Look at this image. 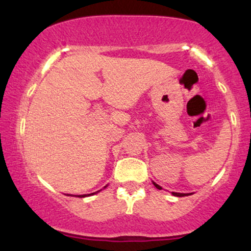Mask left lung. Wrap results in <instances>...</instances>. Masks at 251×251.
Returning a JSON list of instances; mask_svg holds the SVG:
<instances>
[{
	"instance_id": "1",
	"label": "left lung",
	"mask_w": 251,
	"mask_h": 251,
	"mask_svg": "<svg viewBox=\"0 0 251 251\" xmlns=\"http://www.w3.org/2000/svg\"><path fill=\"white\" fill-rule=\"evenodd\" d=\"M154 184V186H155V188H157V189H162V186H159V185H158V184H155V183H153ZM172 195H174V196H177V197H183V196H186L185 194H178V192H172Z\"/></svg>"
}]
</instances>
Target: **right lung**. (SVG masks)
<instances>
[{
    "label": "right lung",
    "instance_id": "add662e5",
    "mask_svg": "<svg viewBox=\"0 0 251 251\" xmlns=\"http://www.w3.org/2000/svg\"><path fill=\"white\" fill-rule=\"evenodd\" d=\"M94 194H96V192H94ZM91 195H93V194H91ZM86 196H89V195H79V196H76V197H86Z\"/></svg>",
    "mask_w": 251,
    "mask_h": 251
}]
</instances>
